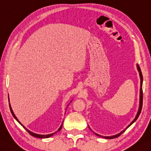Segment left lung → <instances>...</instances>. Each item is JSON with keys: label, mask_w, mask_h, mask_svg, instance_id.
<instances>
[{"label": "left lung", "mask_w": 151, "mask_h": 151, "mask_svg": "<svg viewBox=\"0 0 151 151\" xmlns=\"http://www.w3.org/2000/svg\"><path fill=\"white\" fill-rule=\"evenodd\" d=\"M137 70L139 72V76H140V80H141V84H140V91H139V109H138V111H137V113L136 114V116H135V119H134V120L132 121V122L129 124L126 127V128L124 129V130H122L121 132H120L119 134H116V135H111V136H103V135H100L99 134H96V133H94L96 135H97V136L99 137H103V138H105V139H113V138H116V137H118L119 136H120V135L123 134L124 132H125L126 129L129 128V126H130L133 123L135 122V121H136V120L137 119V118L139 117V114L141 113V109H142V105H143V90H142V85H143V75H142V73H141V69L139 66V65L137 64ZM89 127V126H88ZM89 128L90 129V128L89 127ZM92 131V130H91Z\"/></svg>", "instance_id": "obj_1"}]
</instances>
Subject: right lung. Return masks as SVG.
<instances>
[{
	"label": "right lung",
	"instance_id": "obj_1",
	"mask_svg": "<svg viewBox=\"0 0 151 151\" xmlns=\"http://www.w3.org/2000/svg\"><path fill=\"white\" fill-rule=\"evenodd\" d=\"M70 101V102H71ZM9 106H10V111H11V113H12V115H13V116L14 117V119H16L17 122H18L21 125H22L23 128H24L28 132H29V134H30L31 135H32V136L33 137H37V138H42V139H43V138H48V137H52L53 135H54L55 133H57L58 132H60V130H61V129L62 128V125H63V123L61 124V125L60 126V128H59L57 131H56L55 132H54V133H52V134H47V135H40V134H35V133H33V132H31V131H29V129H27L25 127L23 126L22 123H21L19 121V120L17 119V117L16 116V115H15V114L14 113V111H13V110H12V107H11V105H10V103H9ZM68 106H69V105H68ZM67 106V107H68Z\"/></svg>",
	"mask_w": 151,
	"mask_h": 151
}]
</instances>
